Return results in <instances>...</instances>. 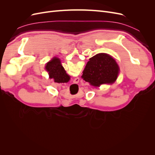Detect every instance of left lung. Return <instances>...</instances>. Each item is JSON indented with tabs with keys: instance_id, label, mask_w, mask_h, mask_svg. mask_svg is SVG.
Returning <instances> with one entry per match:
<instances>
[{
	"instance_id": "8db88e82",
	"label": "left lung",
	"mask_w": 155,
	"mask_h": 155,
	"mask_svg": "<svg viewBox=\"0 0 155 155\" xmlns=\"http://www.w3.org/2000/svg\"><path fill=\"white\" fill-rule=\"evenodd\" d=\"M120 68L110 55L100 53L89 59L81 78L94 87L112 84L118 78Z\"/></svg>"
}]
</instances>
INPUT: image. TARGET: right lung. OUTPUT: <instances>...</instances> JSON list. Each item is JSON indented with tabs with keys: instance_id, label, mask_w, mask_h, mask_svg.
<instances>
[{
	"instance_id": "right-lung-1",
	"label": "right lung",
	"mask_w": 155,
	"mask_h": 155,
	"mask_svg": "<svg viewBox=\"0 0 155 155\" xmlns=\"http://www.w3.org/2000/svg\"><path fill=\"white\" fill-rule=\"evenodd\" d=\"M48 72L49 78H53L56 83H66L70 79V76L66 73L59 58L54 57L46 63L45 67Z\"/></svg>"
}]
</instances>
